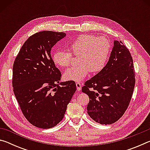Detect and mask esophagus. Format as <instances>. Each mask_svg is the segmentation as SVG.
Masks as SVG:
<instances>
[{
  "label": "esophagus",
  "instance_id": "34e87169",
  "mask_svg": "<svg viewBox=\"0 0 150 150\" xmlns=\"http://www.w3.org/2000/svg\"><path fill=\"white\" fill-rule=\"evenodd\" d=\"M76 87H77V88L78 91H81L82 85H81V84L79 82H77V83H76Z\"/></svg>",
  "mask_w": 150,
  "mask_h": 150
}]
</instances>
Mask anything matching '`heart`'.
<instances>
[{"instance_id": "heart-1", "label": "heart", "mask_w": 150, "mask_h": 150, "mask_svg": "<svg viewBox=\"0 0 150 150\" xmlns=\"http://www.w3.org/2000/svg\"><path fill=\"white\" fill-rule=\"evenodd\" d=\"M111 44L105 37L92 34H83L69 44L71 51L57 50L52 55L53 62L62 67H67L73 59L72 54L79 56L75 67L67 69L64 73L65 79L81 81L90 71L96 73L103 70L107 63L111 53Z\"/></svg>"}]
</instances>
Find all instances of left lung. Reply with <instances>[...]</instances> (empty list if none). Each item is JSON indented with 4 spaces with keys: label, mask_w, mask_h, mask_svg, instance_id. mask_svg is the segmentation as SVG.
Wrapping results in <instances>:
<instances>
[{
    "label": "left lung",
    "mask_w": 150,
    "mask_h": 150,
    "mask_svg": "<svg viewBox=\"0 0 150 150\" xmlns=\"http://www.w3.org/2000/svg\"><path fill=\"white\" fill-rule=\"evenodd\" d=\"M135 81L130 52L121 41H115L105 67L82 87V92L89 96L88 115L100 124L115 123L128 107Z\"/></svg>",
    "instance_id": "1"
}]
</instances>
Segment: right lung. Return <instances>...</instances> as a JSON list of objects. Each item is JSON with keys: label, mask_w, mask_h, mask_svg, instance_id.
I'll return each instance as SVG.
<instances>
[{"label": "right lung", "mask_w": 150, "mask_h": 150, "mask_svg": "<svg viewBox=\"0 0 150 150\" xmlns=\"http://www.w3.org/2000/svg\"><path fill=\"white\" fill-rule=\"evenodd\" d=\"M66 35L64 32L42 31L31 35L16 57L12 87L28 121L38 128H53L62 121L76 85L59 83L62 73L51 56V50Z\"/></svg>", "instance_id": "obj_1"}]
</instances>
